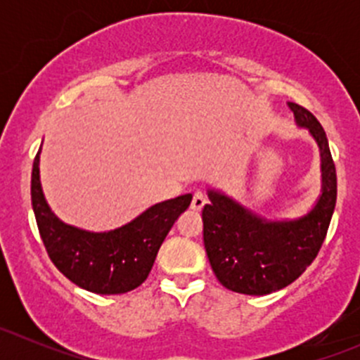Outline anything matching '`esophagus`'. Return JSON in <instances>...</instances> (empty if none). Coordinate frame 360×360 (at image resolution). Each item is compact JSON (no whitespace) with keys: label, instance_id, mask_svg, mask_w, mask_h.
Here are the masks:
<instances>
[{"label":"esophagus","instance_id":"1","mask_svg":"<svg viewBox=\"0 0 360 360\" xmlns=\"http://www.w3.org/2000/svg\"><path fill=\"white\" fill-rule=\"evenodd\" d=\"M207 203V197H205V193H203V191H197V193L193 195V200H191V209L193 210H202L203 209V205H205Z\"/></svg>","mask_w":360,"mask_h":360}]
</instances>
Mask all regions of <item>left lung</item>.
Listing matches in <instances>:
<instances>
[{"label":"left lung","mask_w":360,"mask_h":360,"mask_svg":"<svg viewBox=\"0 0 360 360\" xmlns=\"http://www.w3.org/2000/svg\"><path fill=\"white\" fill-rule=\"evenodd\" d=\"M300 127L321 150L322 193L314 209L292 221H266L233 198L209 190L202 210L203 245L217 281L233 292L263 296L292 284L317 257L336 205V169L319 120L289 103Z\"/></svg>","instance_id":"1"}]
</instances>
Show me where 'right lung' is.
Returning a JSON list of instances; mask_svg holds the SVG:
<instances>
[{
  "label": "right lung",
  "instance_id": "right-lung-1",
  "mask_svg": "<svg viewBox=\"0 0 360 360\" xmlns=\"http://www.w3.org/2000/svg\"><path fill=\"white\" fill-rule=\"evenodd\" d=\"M31 202L43 245L57 270L72 284L96 294H123L150 275L160 245L191 195L160 202L116 230L94 233L63 223L50 210L39 181V151L32 163Z\"/></svg>",
  "mask_w": 360,
  "mask_h": 360
}]
</instances>
